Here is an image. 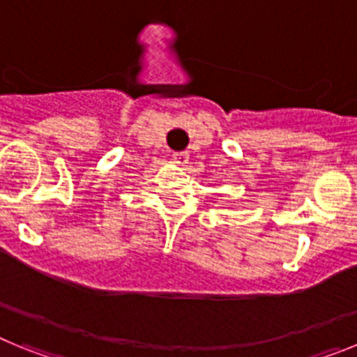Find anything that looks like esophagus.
Here are the masks:
<instances>
[{
    "label": "esophagus",
    "instance_id": "esophagus-1",
    "mask_svg": "<svg viewBox=\"0 0 357 357\" xmlns=\"http://www.w3.org/2000/svg\"><path fill=\"white\" fill-rule=\"evenodd\" d=\"M173 160H175L178 166H185L189 160V153L188 151H175V153H173Z\"/></svg>",
    "mask_w": 357,
    "mask_h": 357
}]
</instances>
